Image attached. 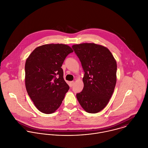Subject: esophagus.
<instances>
[{
    "label": "esophagus",
    "mask_w": 148,
    "mask_h": 148,
    "mask_svg": "<svg viewBox=\"0 0 148 148\" xmlns=\"http://www.w3.org/2000/svg\"><path fill=\"white\" fill-rule=\"evenodd\" d=\"M74 82H71L70 83H69V86H70V87H73V86L74 85Z\"/></svg>",
    "instance_id": "esophagus-1"
}]
</instances>
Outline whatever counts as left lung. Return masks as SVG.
I'll return each mask as SVG.
<instances>
[{
  "label": "left lung",
  "mask_w": 148,
  "mask_h": 148,
  "mask_svg": "<svg viewBox=\"0 0 148 148\" xmlns=\"http://www.w3.org/2000/svg\"><path fill=\"white\" fill-rule=\"evenodd\" d=\"M72 48L84 72V87L76 94L83 108L97 113L108 104L116 82V62L107 48L94 43L74 45Z\"/></svg>",
  "instance_id": "8db88e82"
}]
</instances>
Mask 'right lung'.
<instances>
[{
  "instance_id": "right-lung-1",
  "label": "right lung",
  "mask_w": 148,
  "mask_h": 148,
  "mask_svg": "<svg viewBox=\"0 0 148 148\" xmlns=\"http://www.w3.org/2000/svg\"><path fill=\"white\" fill-rule=\"evenodd\" d=\"M73 52L64 44H47L36 48L25 64V85L35 106L45 114L54 112L69 89L63 77L62 65Z\"/></svg>"
}]
</instances>
